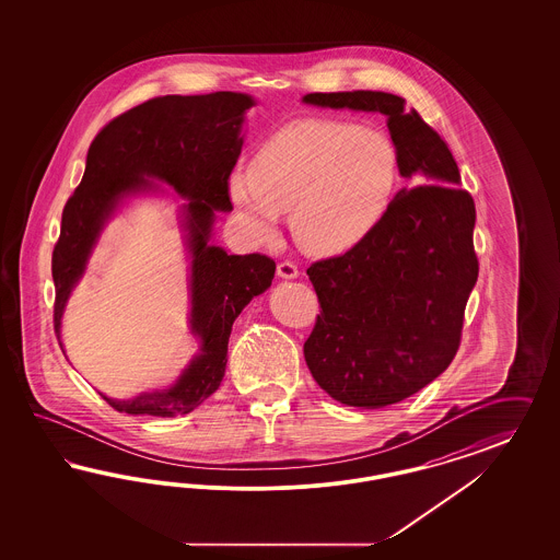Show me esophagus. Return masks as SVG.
<instances>
[{
	"label": "esophagus",
	"mask_w": 560,
	"mask_h": 560,
	"mask_svg": "<svg viewBox=\"0 0 560 560\" xmlns=\"http://www.w3.org/2000/svg\"><path fill=\"white\" fill-rule=\"evenodd\" d=\"M277 275L281 277V279H295L300 271H298V267L291 262V260H283V262H279L277 265Z\"/></svg>",
	"instance_id": "obj_1"
}]
</instances>
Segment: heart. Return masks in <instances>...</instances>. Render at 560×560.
<instances>
[{
  "instance_id": "heart-1",
  "label": "heart",
  "mask_w": 560,
  "mask_h": 560,
  "mask_svg": "<svg viewBox=\"0 0 560 560\" xmlns=\"http://www.w3.org/2000/svg\"><path fill=\"white\" fill-rule=\"evenodd\" d=\"M400 183V152L384 129L310 117L267 137L250 168H236L228 192L258 240H269L281 213L298 246L337 256L363 244L390 213Z\"/></svg>"
}]
</instances>
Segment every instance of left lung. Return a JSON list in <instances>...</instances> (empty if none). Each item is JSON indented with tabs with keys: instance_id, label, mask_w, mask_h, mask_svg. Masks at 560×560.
I'll return each instance as SVG.
<instances>
[{
	"instance_id": "8db88e82",
	"label": "left lung",
	"mask_w": 560,
	"mask_h": 560,
	"mask_svg": "<svg viewBox=\"0 0 560 560\" xmlns=\"http://www.w3.org/2000/svg\"><path fill=\"white\" fill-rule=\"evenodd\" d=\"M305 104L388 117L408 180L384 223L345 255L307 269L320 314L304 342L310 372L347 407L396 405L458 353L478 279L476 209L447 143L388 92H314Z\"/></svg>"
}]
</instances>
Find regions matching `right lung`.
Returning a JSON list of instances; mask_svg holds the SVG:
<instances>
[{
	"label": "right lung",
	"instance_id": "obj_1",
	"mask_svg": "<svg viewBox=\"0 0 560 560\" xmlns=\"http://www.w3.org/2000/svg\"><path fill=\"white\" fill-rule=\"evenodd\" d=\"M253 96L213 92L201 96H160L110 120L94 137L80 187L61 215V234L52 250L55 335L69 293L82 279L102 228L122 199L174 188L183 205V228L190 253V332L201 340L168 390L143 392L131 400L102 398L119 412L176 417L199 407L220 388L228 340L237 314L271 288L275 260L265 255H228L209 244L215 211H232L228 178L242 152L244 113ZM61 351L63 342L59 340Z\"/></svg>",
	"mask_w": 560,
	"mask_h": 560
}]
</instances>
